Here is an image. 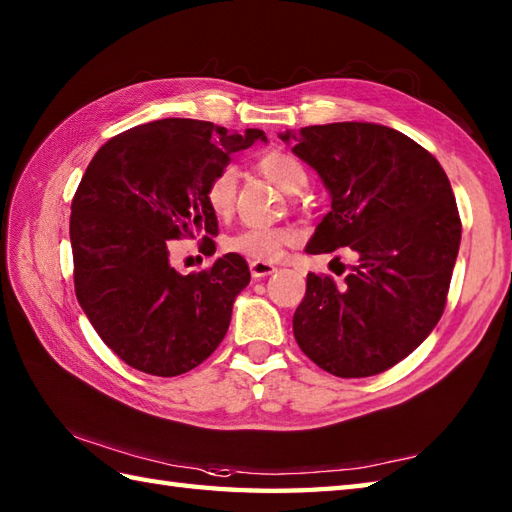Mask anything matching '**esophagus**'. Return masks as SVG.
Masks as SVG:
<instances>
[{"instance_id": "esophagus-1", "label": "esophagus", "mask_w": 512, "mask_h": 512, "mask_svg": "<svg viewBox=\"0 0 512 512\" xmlns=\"http://www.w3.org/2000/svg\"><path fill=\"white\" fill-rule=\"evenodd\" d=\"M277 270V266L275 264H270V262H250V275H253V279H262V277H268V275H273Z\"/></svg>"}]
</instances>
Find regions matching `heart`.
Returning a JSON list of instances; mask_svg holds the SVG:
<instances>
[{
  "label": "heart",
  "instance_id": "obj_1",
  "mask_svg": "<svg viewBox=\"0 0 512 512\" xmlns=\"http://www.w3.org/2000/svg\"><path fill=\"white\" fill-rule=\"evenodd\" d=\"M259 171L275 182L281 191L299 193L306 189L308 173L301 162L288 154V151H268L257 162ZM237 184L239 171L233 165H224L217 169L206 182L204 200L209 209L217 217H228L235 209L237 200ZM295 242V231L292 228H244L226 242V248L233 253L255 257V259H273L279 255L281 246Z\"/></svg>",
  "mask_w": 512,
  "mask_h": 512
}]
</instances>
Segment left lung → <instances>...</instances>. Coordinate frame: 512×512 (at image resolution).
<instances>
[{
	"mask_svg": "<svg viewBox=\"0 0 512 512\" xmlns=\"http://www.w3.org/2000/svg\"><path fill=\"white\" fill-rule=\"evenodd\" d=\"M319 173L332 209L308 255L350 248L345 286L310 273L292 332L310 361L341 378L385 372L436 328L458 259L462 222L440 162L376 123L279 134Z\"/></svg>",
	"mask_w": 512,
	"mask_h": 512,
	"instance_id": "8db88e82",
	"label": "left lung"
}]
</instances>
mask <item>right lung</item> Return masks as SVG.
<instances>
[{"label": "right lung", "instance_id": "add662e5", "mask_svg": "<svg viewBox=\"0 0 512 512\" xmlns=\"http://www.w3.org/2000/svg\"><path fill=\"white\" fill-rule=\"evenodd\" d=\"M255 140L266 143L262 129L237 134L162 118L107 140L81 178L70 215L76 299L103 343L134 369L180 376L222 343L248 264L226 253L202 273L180 275L169 239L204 235V246H215L206 182Z\"/></svg>", "mask_w": 512, "mask_h": 512}]
</instances>
